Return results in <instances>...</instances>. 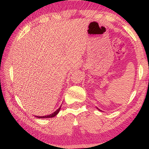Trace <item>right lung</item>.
<instances>
[{
	"mask_svg": "<svg viewBox=\"0 0 149 149\" xmlns=\"http://www.w3.org/2000/svg\"><path fill=\"white\" fill-rule=\"evenodd\" d=\"M60 107L58 109L56 110L55 112H54V113H52V114H50V115H46V116H41V117H40V116H36V117L37 118H41V119H42V118H49V117L52 118V117H55L56 115L58 114L59 111H60Z\"/></svg>",
	"mask_w": 149,
	"mask_h": 149,
	"instance_id": "obj_1",
	"label": "right lung"
}]
</instances>
